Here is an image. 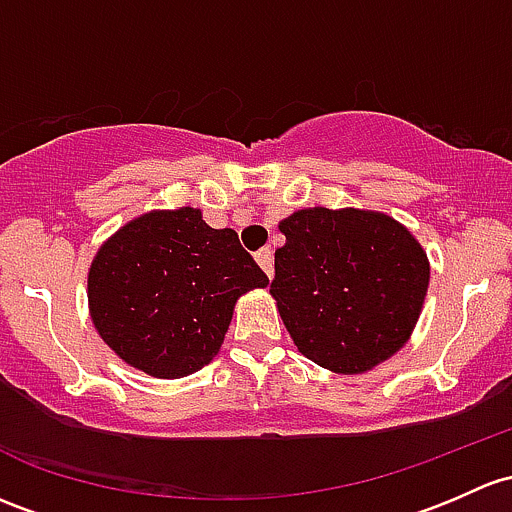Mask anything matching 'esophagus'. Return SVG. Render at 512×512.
I'll return each instance as SVG.
<instances>
[{"mask_svg": "<svg viewBox=\"0 0 512 512\" xmlns=\"http://www.w3.org/2000/svg\"><path fill=\"white\" fill-rule=\"evenodd\" d=\"M255 260H257V265H260L262 270H265L267 277H272V272H274V257H272L270 247H262V250H257V252H255Z\"/></svg>", "mask_w": 512, "mask_h": 512, "instance_id": "34e87169", "label": "esophagus"}]
</instances>
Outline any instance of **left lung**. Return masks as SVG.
Here are the masks:
<instances>
[{
    "instance_id": "obj_1",
    "label": "left lung",
    "mask_w": 512,
    "mask_h": 512,
    "mask_svg": "<svg viewBox=\"0 0 512 512\" xmlns=\"http://www.w3.org/2000/svg\"><path fill=\"white\" fill-rule=\"evenodd\" d=\"M270 294L301 355L333 373L375 368L410 338L429 260L405 225L358 208H304L279 223Z\"/></svg>"
}]
</instances>
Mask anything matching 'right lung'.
Returning <instances> with one entry per match:
<instances>
[{
	"instance_id": "add662e5",
	"label": "right lung",
	"mask_w": 512,
	"mask_h": 512,
	"mask_svg": "<svg viewBox=\"0 0 512 512\" xmlns=\"http://www.w3.org/2000/svg\"><path fill=\"white\" fill-rule=\"evenodd\" d=\"M267 284L235 230H215L186 206L122 225L90 265L88 304L102 341L127 365L174 380L211 363L235 301Z\"/></svg>"
}]
</instances>
